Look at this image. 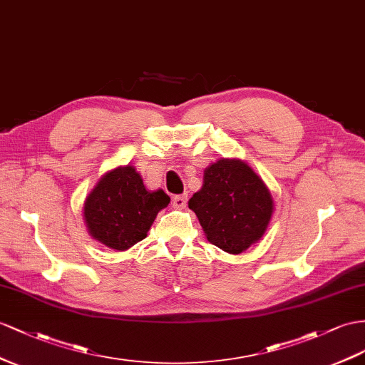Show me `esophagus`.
Instances as JSON below:
<instances>
[{"mask_svg": "<svg viewBox=\"0 0 365 365\" xmlns=\"http://www.w3.org/2000/svg\"><path fill=\"white\" fill-rule=\"evenodd\" d=\"M186 202H188V195L186 194H179V195H174L173 197V207L177 210H182L186 207Z\"/></svg>", "mask_w": 365, "mask_h": 365, "instance_id": "1", "label": "esophagus"}]
</instances>
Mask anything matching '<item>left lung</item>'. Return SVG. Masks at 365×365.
I'll return each instance as SVG.
<instances>
[{
	"label": "left lung",
	"instance_id": "8db88e82",
	"mask_svg": "<svg viewBox=\"0 0 365 365\" xmlns=\"http://www.w3.org/2000/svg\"><path fill=\"white\" fill-rule=\"evenodd\" d=\"M188 207L208 242L240 255L265 235L274 203L264 180L245 162L220 158L205 170L202 188L192 194Z\"/></svg>",
	"mask_w": 365,
	"mask_h": 365
}]
</instances>
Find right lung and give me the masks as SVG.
Returning <instances> with one entry per match:
<instances>
[{
    "instance_id": "1",
    "label": "right lung",
    "mask_w": 365,
    "mask_h": 365,
    "mask_svg": "<svg viewBox=\"0 0 365 365\" xmlns=\"http://www.w3.org/2000/svg\"><path fill=\"white\" fill-rule=\"evenodd\" d=\"M163 190L148 191L134 166H118L98 180L85 200L89 235L112 250L125 251L143 240L160 210L170 203Z\"/></svg>"
}]
</instances>
